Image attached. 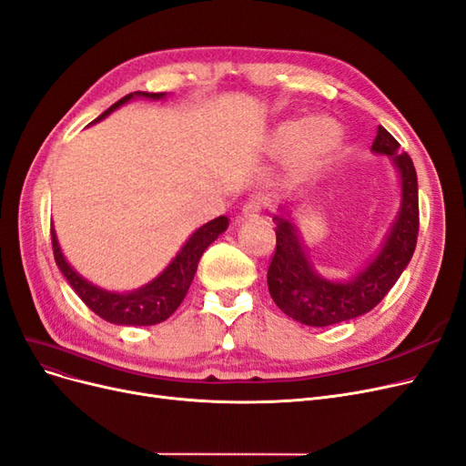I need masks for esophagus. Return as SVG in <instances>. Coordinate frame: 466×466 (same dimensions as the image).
<instances>
[{
    "instance_id": "obj_1",
    "label": "esophagus",
    "mask_w": 466,
    "mask_h": 466,
    "mask_svg": "<svg viewBox=\"0 0 466 466\" xmlns=\"http://www.w3.org/2000/svg\"><path fill=\"white\" fill-rule=\"evenodd\" d=\"M266 208V200L264 198H260V197H252V198H248L247 202H245V206H243V216L245 218H254V216H258L262 210Z\"/></svg>"
}]
</instances>
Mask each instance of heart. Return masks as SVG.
Returning a JSON list of instances; mask_svg holds the SVG:
<instances>
[{"label":"heart","instance_id":"obj_1","mask_svg":"<svg viewBox=\"0 0 466 466\" xmlns=\"http://www.w3.org/2000/svg\"><path fill=\"white\" fill-rule=\"evenodd\" d=\"M341 131L331 119H291L278 125L274 147L278 152L297 150L302 167H316L339 147Z\"/></svg>","mask_w":466,"mask_h":466}]
</instances>
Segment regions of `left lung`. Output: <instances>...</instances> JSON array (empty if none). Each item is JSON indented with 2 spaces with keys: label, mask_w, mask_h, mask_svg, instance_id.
I'll return each instance as SVG.
<instances>
[{
  "label": "left lung",
  "mask_w": 466,
  "mask_h": 466,
  "mask_svg": "<svg viewBox=\"0 0 466 466\" xmlns=\"http://www.w3.org/2000/svg\"><path fill=\"white\" fill-rule=\"evenodd\" d=\"M400 144L378 127L372 152L391 156L400 175L403 204L386 245L366 269L349 281L335 283L314 274L304 256L295 226L287 216H276V252L268 268V289L278 307L300 324L326 328L370 312L390 293L412 258L419 238V181L414 164Z\"/></svg>",
  "instance_id": "8db88e82"
}]
</instances>
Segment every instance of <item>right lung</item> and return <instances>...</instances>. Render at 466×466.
I'll use <instances>...</instances> for the list:
<instances>
[{"instance_id":"1","label":"right lung","mask_w":466,"mask_h":466,"mask_svg":"<svg viewBox=\"0 0 466 466\" xmlns=\"http://www.w3.org/2000/svg\"><path fill=\"white\" fill-rule=\"evenodd\" d=\"M152 98L159 100L164 98L166 92H133L127 94L125 98L116 102L111 107H107L104 114L96 119L100 121L107 117L111 111L129 102L131 98ZM229 226V219L226 216H219L212 221H208L206 226L192 233V237L187 240L181 252L175 256L173 262L159 274L152 283L144 285L133 293H107L100 287H94L86 279L80 278L76 271L63 258L61 248L57 245L56 231H52V248L54 258L59 266L61 274L67 278L69 285L75 289V293L80 297L86 307L104 318L109 324L117 326H154L164 322L175 310L179 309L183 302L188 287L192 283V278L197 274L198 260L202 252L210 247L218 238L219 233H223Z\"/></svg>"}]
</instances>
